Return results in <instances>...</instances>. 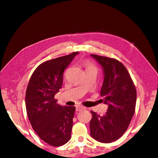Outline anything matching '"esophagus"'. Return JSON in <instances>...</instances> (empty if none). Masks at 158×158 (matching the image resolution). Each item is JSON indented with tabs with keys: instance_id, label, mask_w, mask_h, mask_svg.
Instances as JSON below:
<instances>
[{
	"instance_id": "34e87169",
	"label": "esophagus",
	"mask_w": 158,
	"mask_h": 158,
	"mask_svg": "<svg viewBox=\"0 0 158 158\" xmlns=\"http://www.w3.org/2000/svg\"><path fill=\"white\" fill-rule=\"evenodd\" d=\"M85 109V107L84 106H78L77 107H76V111H82V110Z\"/></svg>"
}]
</instances>
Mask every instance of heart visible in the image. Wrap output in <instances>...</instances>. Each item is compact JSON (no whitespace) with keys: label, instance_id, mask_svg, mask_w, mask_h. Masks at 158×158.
Returning a JSON list of instances; mask_svg holds the SVG:
<instances>
[{"label":"heart","instance_id":"heart-1","mask_svg":"<svg viewBox=\"0 0 158 158\" xmlns=\"http://www.w3.org/2000/svg\"><path fill=\"white\" fill-rule=\"evenodd\" d=\"M90 67H92V66H89V64H87V69H88V68H90Z\"/></svg>","mask_w":158,"mask_h":158}]
</instances>
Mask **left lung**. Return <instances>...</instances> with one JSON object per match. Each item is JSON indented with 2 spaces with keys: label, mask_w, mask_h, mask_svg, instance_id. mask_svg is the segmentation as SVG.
<instances>
[{
  "label": "left lung",
  "mask_w": 158,
  "mask_h": 158,
  "mask_svg": "<svg viewBox=\"0 0 158 158\" xmlns=\"http://www.w3.org/2000/svg\"><path fill=\"white\" fill-rule=\"evenodd\" d=\"M90 55L103 69L104 79L100 94L108 106L103 116L91 111L90 135L98 142L110 143L120 138L128 128L135 111L136 91L121 62L106 56Z\"/></svg>",
  "instance_id": "8db88e82"
}]
</instances>
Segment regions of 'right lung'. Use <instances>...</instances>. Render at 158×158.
Listing matches in <instances>:
<instances>
[{
	"instance_id": "add662e5",
	"label": "right lung",
	"mask_w": 158,
	"mask_h": 158,
	"mask_svg": "<svg viewBox=\"0 0 158 158\" xmlns=\"http://www.w3.org/2000/svg\"><path fill=\"white\" fill-rule=\"evenodd\" d=\"M78 52L44 62L32 74L26 93V107L32 128L41 140L60 146L71 138L74 106L56 103L55 95L63 83L64 70Z\"/></svg>"
}]
</instances>
